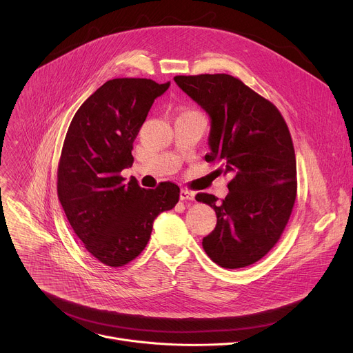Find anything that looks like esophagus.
Segmentation results:
<instances>
[{"instance_id": "esophagus-1", "label": "esophagus", "mask_w": 353, "mask_h": 353, "mask_svg": "<svg viewBox=\"0 0 353 353\" xmlns=\"http://www.w3.org/2000/svg\"><path fill=\"white\" fill-rule=\"evenodd\" d=\"M195 198V192L188 190V188H181L180 190V199L181 201H192Z\"/></svg>"}]
</instances>
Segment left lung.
<instances>
[{
	"instance_id": "1",
	"label": "left lung",
	"mask_w": 353,
	"mask_h": 353,
	"mask_svg": "<svg viewBox=\"0 0 353 353\" xmlns=\"http://www.w3.org/2000/svg\"><path fill=\"white\" fill-rule=\"evenodd\" d=\"M177 85L210 117L206 162L230 174L228 194L195 199L214 209L217 223L202 247L221 268H247L280 240L296 198L292 139L280 110L230 74L176 76Z\"/></svg>"
}]
</instances>
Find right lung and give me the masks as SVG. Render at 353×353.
<instances>
[{"label": "right lung", "mask_w": 353, "mask_h": 353, "mask_svg": "<svg viewBox=\"0 0 353 353\" xmlns=\"http://www.w3.org/2000/svg\"><path fill=\"white\" fill-rule=\"evenodd\" d=\"M169 85L151 79L108 80L83 102L68 129L58 198L84 248L106 266L134 261L150 241L155 217L179 202L174 183L145 190L121 176L133 165V143L155 98Z\"/></svg>", "instance_id": "add662e5"}]
</instances>
